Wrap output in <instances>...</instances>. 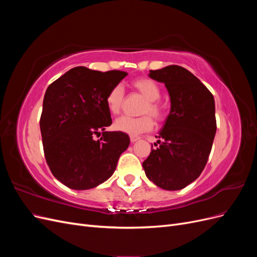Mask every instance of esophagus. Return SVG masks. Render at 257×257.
I'll list each match as a JSON object with an SVG mask.
<instances>
[{
  "label": "esophagus",
  "mask_w": 257,
  "mask_h": 257,
  "mask_svg": "<svg viewBox=\"0 0 257 257\" xmlns=\"http://www.w3.org/2000/svg\"><path fill=\"white\" fill-rule=\"evenodd\" d=\"M130 139H131L132 143H135V142L139 141V139H141V137H139V136H135V135H131V136H130Z\"/></svg>",
  "instance_id": "1"
}]
</instances>
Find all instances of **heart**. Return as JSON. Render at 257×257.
I'll list each match as a JSON object with an SVG mask.
<instances>
[{"label":"heart","instance_id":"heart-1","mask_svg":"<svg viewBox=\"0 0 257 257\" xmlns=\"http://www.w3.org/2000/svg\"><path fill=\"white\" fill-rule=\"evenodd\" d=\"M131 85L146 98V102L141 109V113H143V115L137 116V118H132V116L126 115L120 116L114 121V128L122 132V133L137 135L150 131L153 127V120L151 118L152 116L158 122L164 120L166 110L165 107L159 100L161 97V90L157 82L150 78H147V77H139V78L132 81ZM123 99L124 91L120 84L114 85L108 91L105 97V103L109 113L112 115L120 113ZM144 113H148V114L144 115ZM149 114L152 115L151 117Z\"/></svg>","mask_w":257,"mask_h":257}]
</instances>
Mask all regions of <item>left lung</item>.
<instances>
[{
    "mask_svg": "<svg viewBox=\"0 0 257 257\" xmlns=\"http://www.w3.org/2000/svg\"><path fill=\"white\" fill-rule=\"evenodd\" d=\"M170 96V112L157 149L143 163L146 176L167 191L185 188L199 177L211 152L216 132L214 98L205 84L178 65L150 71Z\"/></svg>",
    "mask_w": 257,
    "mask_h": 257,
    "instance_id": "1",
    "label": "left lung"
}]
</instances>
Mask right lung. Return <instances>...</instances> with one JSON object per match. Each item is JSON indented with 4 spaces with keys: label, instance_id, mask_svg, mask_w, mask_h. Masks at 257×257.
Returning <instances> with one entry per match:
<instances>
[{
    "label": "right lung",
    "instance_id": "add662e5",
    "mask_svg": "<svg viewBox=\"0 0 257 257\" xmlns=\"http://www.w3.org/2000/svg\"><path fill=\"white\" fill-rule=\"evenodd\" d=\"M126 75L77 66L46 90L40 121L44 153L52 175L67 188L82 191L103 183L127 149V134L105 132L112 123L105 97Z\"/></svg>",
    "mask_w": 257,
    "mask_h": 257
}]
</instances>
